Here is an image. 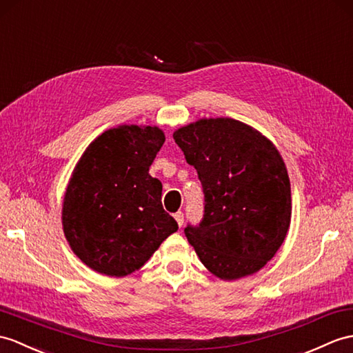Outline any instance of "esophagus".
<instances>
[{"mask_svg":"<svg viewBox=\"0 0 353 353\" xmlns=\"http://www.w3.org/2000/svg\"><path fill=\"white\" fill-rule=\"evenodd\" d=\"M174 219L177 221L179 227L183 225V214H182V212H176V214H174Z\"/></svg>","mask_w":353,"mask_h":353,"instance_id":"34e87169","label":"esophagus"}]
</instances>
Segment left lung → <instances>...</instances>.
I'll use <instances>...</instances> for the list:
<instances>
[{"label":"left lung","instance_id":"obj_1","mask_svg":"<svg viewBox=\"0 0 353 353\" xmlns=\"http://www.w3.org/2000/svg\"><path fill=\"white\" fill-rule=\"evenodd\" d=\"M203 186L204 215L185 234L201 263L221 280L263 268L289 232L290 180L275 145L228 119H201L173 134Z\"/></svg>","mask_w":353,"mask_h":353}]
</instances>
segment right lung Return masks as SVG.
<instances>
[{
    "mask_svg": "<svg viewBox=\"0 0 353 353\" xmlns=\"http://www.w3.org/2000/svg\"><path fill=\"white\" fill-rule=\"evenodd\" d=\"M165 141L157 126L105 130L78 161L63 201L72 251L99 274L125 276L149 260L176 219L162 208V183L149 174Z\"/></svg>",
    "mask_w": 353,
    "mask_h": 353,
    "instance_id": "obj_1",
    "label": "right lung"
}]
</instances>
